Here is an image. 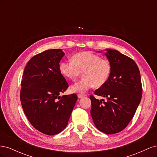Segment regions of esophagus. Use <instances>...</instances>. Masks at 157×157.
I'll return each mask as SVG.
<instances>
[{
	"label": "esophagus",
	"mask_w": 157,
	"mask_h": 157,
	"mask_svg": "<svg viewBox=\"0 0 157 157\" xmlns=\"http://www.w3.org/2000/svg\"><path fill=\"white\" fill-rule=\"evenodd\" d=\"M85 96H86V95H84V94H78V97L79 98H84Z\"/></svg>",
	"instance_id": "34e87169"
}]
</instances>
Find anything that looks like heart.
Returning <instances> with one entry per match:
<instances>
[{"mask_svg":"<svg viewBox=\"0 0 157 157\" xmlns=\"http://www.w3.org/2000/svg\"><path fill=\"white\" fill-rule=\"evenodd\" d=\"M111 62L91 52L76 54L72 61H63L59 65L61 73L75 81L82 73V79L71 88V92L84 93L94 86L99 88L105 84L111 73Z\"/></svg>","mask_w":157,"mask_h":157,"instance_id":"heart-1","label":"heart"}]
</instances>
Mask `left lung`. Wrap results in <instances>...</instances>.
Returning <instances> with one entry per match:
<instances>
[{
	"label": "left lung",
	"instance_id": "8db88e82",
	"mask_svg": "<svg viewBox=\"0 0 157 157\" xmlns=\"http://www.w3.org/2000/svg\"><path fill=\"white\" fill-rule=\"evenodd\" d=\"M105 56L111 62V73L107 82L94 94L107 101L90 95V113L99 131L114 134L124 130L134 117L141 99L142 85L134 60L115 50L107 49Z\"/></svg>",
	"mask_w": 157,
	"mask_h": 157
}]
</instances>
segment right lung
<instances>
[{
  "instance_id": "right-lung-1",
  "label": "right lung",
  "mask_w": 157,
  "mask_h": 157,
  "mask_svg": "<svg viewBox=\"0 0 157 157\" xmlns=\"http://www.w3.org/2000/svg\"><path fill=\"white\" fill-rule=\"evenodd\" d=\"M61 49L38 54L27 63L20 90L21 106L28 121L42 134H58L67 126L77 96H60L69 87L59 70Z\"/></svg>"
}]
</instances>
